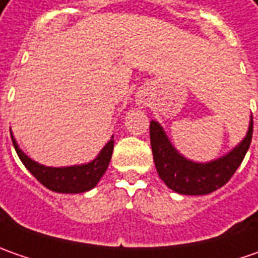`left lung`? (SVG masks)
<instances>
[{"label":"left lung","mask_w":258,"mask_h":258,"mask_svg":"<svg viewBox=\"0 0 258 258\" xmlns=\"http://www.w3.org/2000/svg\"><path fill=\"white\" fill-rule=\"evenodd\" d=\"M149 132L154 162L159 178L175 192L205 195L225 185L241 165L251 144L253 120L250 122L247 136L241 144L228 155L208 164H195L181 156L169 144L164 129L158 122H151Z\"/></svg>","instance_id":"obj_1"}]
</instances>
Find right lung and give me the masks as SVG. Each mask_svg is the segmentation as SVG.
Listing matches in <instances>:
<instances>
[{
	"label": "right lung",
	"mask_w": 258,
	"mask_h": 258,
	"mask_svg": "<svg viewBox=\"0 0 258 258\" xmlns=\"http://www.w3.org/2000/svg\"><path fill=\"white\" fill-rule=\"evenodd\" d=\"M11 139H13V145H14L18 158L25 165V168L37 178V181L43 183L50 191L63 194H80L94 188L109 166L114 145V139L112 136V139L106 144L99 156L89 164L80 165V166L79 165L67 166V168H48L30 159L18 148L13 135H11Z\"/></svg>",
	"instance_id": "right-lung-1"
}]
</instances>
